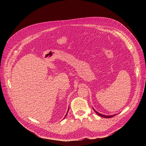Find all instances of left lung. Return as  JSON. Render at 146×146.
<instances>
[{"mask_svg": "<svg viewBox=\"0 0 146 146\" xmlns=\"http://www.w3.org/2000/svg\"><path fill=\"white\" fill-rule=\"evenodd\" d=\"M94 110V112L97 114V115H98L99 116H101V117H104V118H111V117H113V116H116V115H111V116H106V115H102V114H101V113H100L99 112H97L94 109H93Z\"/></svg>", "mask_w": 146, "mask_h": 146, "instance_id": "8db88e82", "label": "left lung"}]
</instances>
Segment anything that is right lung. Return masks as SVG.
I'll return each instance as SVG.
<instances>
[{"instance_id": "obj_1", "label": "right lung", "mask_w": 146, "mask_h": 146, "mask_svg": "<svg viewBox=\"0 0 146 146\" xmlns=\"http://www.w3.org/2000/svg\"><path fill=\"white\" fill-rule=\"evenodd\" d=\"M68 110H69V107H68ZM68 111H67V113H66V116H64V117H66V115H67V113H68Z\"/></svg>"}]
</instances>
